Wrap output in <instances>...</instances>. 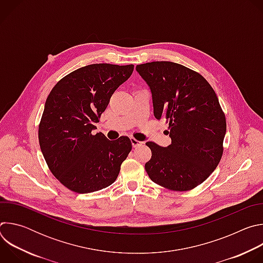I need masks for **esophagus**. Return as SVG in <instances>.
I'll list each match as a JSON object with an SVG mask.
<instances>
[{
    "label": "esophagus",
    "mask_w": 263,
    "mask_h": 263,
    "mask_svg": "<svg viewBox=\"0 0 263 263\" xmlns=\"http://www.w3.org/2000/svg\"><path fill=\"white\" fill-rule=\"evenodd\" d=\"M130 140H131V143H132V146H133V147H136V146H138V145L142 144V142H141V141H139V140L135 139L134 137H131V138H130Z\"/></svg>",
    "instance_id": "1"
}]
</instances>
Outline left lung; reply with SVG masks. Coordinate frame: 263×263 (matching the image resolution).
I'll return each instance as SVG.
<instances>
[{"instance_id":"obj_1","label":"left lung","mask_w":263,"mask_h":263,"mask_svg":"<svg viewBox=\"0 0 263 263\" xmlns=\"http://www.w3.org/2000/svg\"><path fill=\"white\" fill-rule=\"evenodd\" d=\"M151 88L154 116L168 122L172 143L145 144L152 157L144 168L154 183L170 191L187 192L203 183L219 163L226 117L217 96L199 72L171 61L136 65Z\"/></svg>"}]
</instances>
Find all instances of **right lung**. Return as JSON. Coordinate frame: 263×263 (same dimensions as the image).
<instances>
[{
  "label": "right lung",
  "instance_id": "right-lung-1",
  "mask_svg": "<svg viewBox=\"0 0 263 263\" xmlns=\"http://www.w3.org/2000/svg\"><path fill=\"white\" fill-rule=\"evenodd\" d=\"M133 69V64H89L66 74L48 96L39 127L40 145L50 171L69 191L92 193L117 180L131 141L127 136L108 140L92 130Z\"/></svg>",
  "mask_w": 263,
  "mask_h": 263
}]
</instances>
